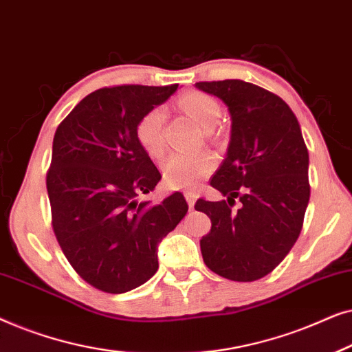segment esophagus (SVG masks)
Listing matches in <instances>:
<instances>
[{"label":"esophagus","mask_w":352,"mask_h":352,"mask_svg":"<svg viewBox=\"0 0 352 352\" xmlns=\"http://www.w3.org/2000/svg\"><path fill=\"white\" fill-rule=\"evenodd\" d=\"M184 197H186L187 204H189V208H194L195 200H197V195L194 194V192H184Z\"/></svg>","instance_id":"esophagus-1"}]
</instances>
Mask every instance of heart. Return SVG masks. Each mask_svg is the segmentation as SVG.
<instances>
[{"instance_id":"obj_1","label":"heart","mask_w":352,"mask_h":352,"mask_svg":"<svg viewBox=\"0 0 352 352\" xmlns=\"http://www.w3.org/2000/svg\"><path fill=\"white\" fill-rule=\"evenodd\" d=\"M179 107L184 113L200 124L204 129H211L221 118V105L211 96L190 91L179 100ZM165 120L166 112L163 107H155L144 115L138 122L136 138L144 151L153 158L165 152ZM214 160L208 153H173L162 166L163 179L175 189H192L213 171Z\"/></svg>"}]
</instances>
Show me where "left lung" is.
<instances>
[{
    "mask_svg": "<svg viewBox=\"0 0 352 352\" xmlns=\"http://www.w3.org/2000/svg\"><path fill=\"white\" fill-rule=\"evenodd\" d=\"M195 88L223 100L232 122L228 153L211 177L226 200L195 204L211 219L201 256L221 277L258 280L295 245L309 204V153L300 123L278 96L253 83L200 81ZM235 198L239 210H232Z\"/></svg>",
    "mask_w": 352,
    "mask_h": 352,
    "instance_id": "1",
    "label": "left lung"
}]
</instances>
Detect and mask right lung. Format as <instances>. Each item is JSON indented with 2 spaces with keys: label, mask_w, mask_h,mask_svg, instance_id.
Listing matches in <instances>:
<instances>
[{
  "label": "right lung",
  "mask_w": 352,
  "mask_h": 352,
  "mask_svg": "<svg viewBox=\"0 0 352 352\" xmlns=\"http://www.w3.org/2000/svg\"><path fill=\"white\" fill-rule=\"evenodd\" d=\"M177 89L123 85L81 99L56 129L46 176L52 229L76 274L100 292L124 293L158 269V243L187 213L175 192L139 200L162 179L136 138L138 122Z\"/></svg>",
  "instance_id": "add662e5"
}]
</instances>
